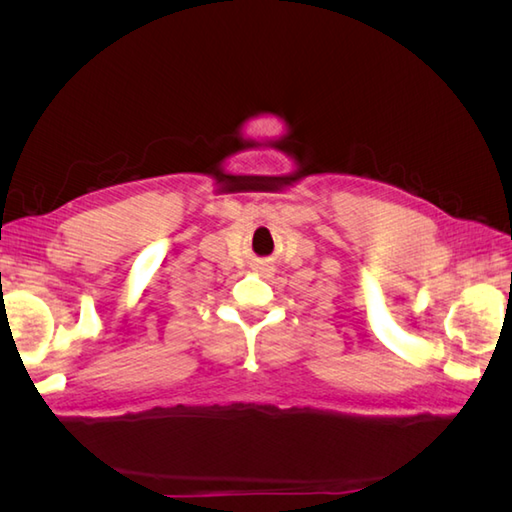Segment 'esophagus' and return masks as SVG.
Returning <instances> with one entry per match:
<instances>
[{
  "label": "esophagus",
  "mask_w": 512,
  "mask_h": 512,
  "mask_svg": "<svg viewBox=\"0 0 512 512\" xmlns=\"http://www.w3.org/2000/svg\"><path fill=\"white\" fill-rule=\"evenodd\" d=\"M257 268L264 270V273H270V270H273V266H270V264H259Z\"/></svg>",
  "instance_id": "34e87169"
}]
</instances>
